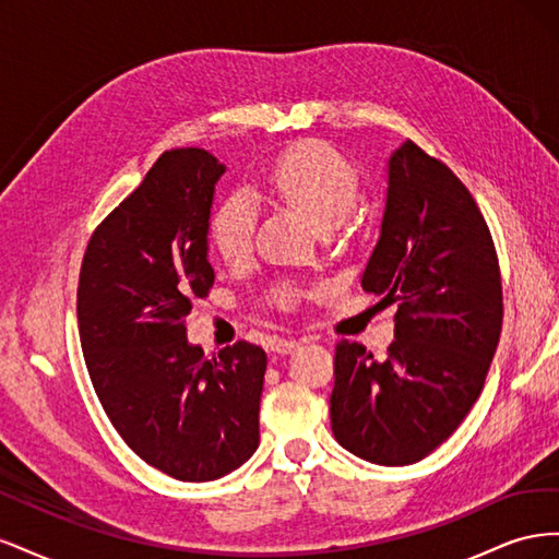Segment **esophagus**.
Listing matches in <instances>:
<instances>
[{
  "mask_svg": "<svg viewBox=\"0 0 559 559\" xmlns=\"http://www.w3.org/2000/svg\"><path fill=\"white\" fill-rule=\"evenodd\" d=\"M298 347H300V341H296V337H280V341L273 343V349L280 354H292Z\"/></svg>",
  "mask_w": 559,
  "mask_h": 559,
  "instance_id": "1",
  "label": "esophagus"
}]
</instances>
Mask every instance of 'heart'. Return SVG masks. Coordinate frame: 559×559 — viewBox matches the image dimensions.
<instances>
[{
	"label": "heart",
	"mask_w": 559,
	"mask_h": 559,
	"mask_svg": "<svg viewBox=\"0 0 559 559\" xmlns=\"http://www.w3.org/2000/svg\"><path fill=\"white\" fill-rule=\"evenodd\" d=\"M261 191L300 212L317 230H331L352 212L359 179L352 163L324 142H300L267 165ZM257 210L245 193L228 195L210 222V240L228 263L249 257Z\"/></svg>",
	"instance_id": "b5f03b06"
}]
</instances>
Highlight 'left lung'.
Wrapping results in <instances>:
<instances>
[{
    "instance_id": "8db88e82",
    "label": "left lung",
    "mask_w": 559,
    "mask_h": 559,
    "mask_svg": "<svg viewBox=\"0 0 559 559\" xmlns=\"http://www.w3.org/2000/svg\"><path fill=\"white\" fill-rule=\"evenodd\" d=\"M364 292L396 302L384 359L335 347L331 429L366 462L425 460L480 396L499 345L503 302L492 235L448 165L403 142L386 160L380 238Z\"/></svg>"
}]
</instances>
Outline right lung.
Wrapping results in <instances>:
<instances>
[{"label":"right lung","mask_w":559,"mask_h":559,"mask_svg":"<svg viewBox=\"0 0 559 559\" xmlns=\"http://www.w3.org/2000/svg\"><path fill=\"white\" fill-rule=\"evenodd\" d=\"M224 173L205 148L165 151L93 233L76 294L81 349L114 429L183 483L224 478L259 448L265 352L242 341L205 357L183 326L214 284L207 235Z\"/></svg>","instance_id":"1"}]
</instances>
